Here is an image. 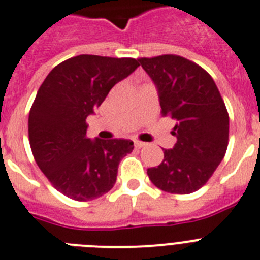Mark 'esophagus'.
<instances>
[{
	"instance_id": "1",
	"label": "esophagus",
	"mask_w": 260,
	"mask_h": 260,
	"mask_svg": "<svg viewBox=\"0 0 260 260\" xmlns=\"http://www.w3.org/2000/svg\"><path fill=\"white\" fill-rule=\"evenodd\" d=\"M145 145H147V143H143V141H135V147H136V148H141V147H145Z\"/></svg>"
}]
</instances>
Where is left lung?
Instances as JSON below:
<instances>
[{
    "mask_svg": "<svg viewBox=\"0 0 260 260\" xmlns=\"http://www.w3.org/2000/svg\"><path fill=\"white\" fill-rule=\"evenodd\" d=\"M157 86L161 116L175 120L176 144L147 174L157 188L192 193L206 184L229 145V112L214 79L193 61L176 54L141 57Z\"/></svg>",
    "mask_w": 260,
    "mask_h": 260,
    "instance_id": "1",
    "label": "left lung"
}]
</instances>
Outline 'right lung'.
<instances>
[{"mask_svg":"<svg viewBox=\"0 0 260 260\" xmlns=\"http://www.w3.org/2000/svg\"><path fill=\"white\" fill-rule=\"evenodd\" d=\"M139 65L129 57L80 54L54 67L40 86L29 112V143L42 174L62 195L88 202L115 185L120 160L134 141H92L86 117Z\"/></svg>","mask_w":260,"mask_h":260,"instance_id":"add662e5","label":"right lung"}]
</instances>
